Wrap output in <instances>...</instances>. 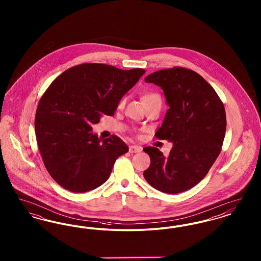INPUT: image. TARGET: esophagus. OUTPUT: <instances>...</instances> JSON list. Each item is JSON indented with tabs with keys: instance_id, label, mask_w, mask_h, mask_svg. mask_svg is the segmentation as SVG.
Returning <instances> with one entry per match:
<instances>
[{
	"instance_id": "34e87169",
	"label": "esophagus",
	"mask_w": 261,
	"mask_h": 261,
	"mask_svg": "<svg viewBox=\"0 0 261 261\" xmlns=\"http://www.w3.org/2000/svg\"><path fill=\"white\" fill-rule=\"evenodd\" d=\"M142 150V148L139 146H130L129 147V151L131 153H136V152H140Z\"/></svg>"
}]
</instances>
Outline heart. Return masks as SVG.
<instances>
[{
	"label": "heart",
	"instance_id": "1",
	"mask_svg": "<svg viewBox=\"0 0 261 261\" xmlns=\"http://www.w3.org/2000/svg\"><path fill=\"white\" fill-rule=\"evenodd\" d=\"M141 99H142L143 105L149 103V102H160V103L162 102V99H161L160 95L156 94V93H153V92H145V93L142 95ZM122 102H123V101H121V103H122Z\"/></svg>",
	"mask_w": 261,
	"mask_h": 261
}]
</instances>
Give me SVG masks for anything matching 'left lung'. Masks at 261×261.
<instances>
[{
  "instance_id": "left-lung-1",
  "label": "left lung",
  "mask_w": 261,
  "mask_h": 261,
  "mask_svg": "<svg viewBox=\"0 0 261 261\" xmlns=\"http://www.w3.org/2000/svg\"><path fill=\"white\" fill-rule=\"evenodd\" d=\"M162 88L169 107L155 136L173 144L167 158L154 147L144 148L150 165L144 171L149 185L166 194L196 186L219 155L226 131L223 102L197 72L173 67L145 78Z\"/></svg>"
}]
</instances>
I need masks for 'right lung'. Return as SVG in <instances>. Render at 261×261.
Returning <instances> with one entry per match:
<instances>
[{"label":"right lung","instance_id":"right-lung-1","mask_svg":"<svg viewBox=\"0 0 261 261\" xmlns=\"http://www.w3.org/2000/svg\"><path fill=\"white\" fill-rule=\"evenodd\" d=\"M145 72L83 63L62 72L47 89L38 105L35 133L44 164L60 186L85 193L109 179L116 159L129 149L117 136L99 138L92 125L113 115Z\"/></svg>","mask_w":261,"mask_h":261}]
</instances>
